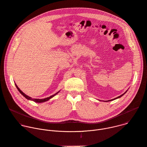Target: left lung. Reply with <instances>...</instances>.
Returning <instances> with one entry per match:
<instances>
[{"label": "left lung", "mask_w": 147, "mask_h": 147, "mask_svg": "<svg viewBox=\"0 0 147 147\" xmlns=\"http://www.w3.org/2000/svg\"><path fill=\"white\" fill-rule=\"evenodd\" d=\"M127 92V91H125V92H124V94H122V95H120V96H118V97H117V98H114V99H111V100H107V101H106V102H107V101H111V100H115V99H117V98H120V97H121V96H123V95H124V94H125V92Z\"/></svg>", "instance_id": "left-lung-1"}]
</instances>
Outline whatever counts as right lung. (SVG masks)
<instances>
[{
    "mask_svg": "<svg viewBox=\"0 0 147 147\" xmlns=\"http://www.w3.org/2000/svg\"><path fill=\"white\" fill-rule=\"evenodd\" d=\"M15 85H16V88H17V90H18V91L22 94L26 99H27L28 100H32V101H34V102H36V103H42V102H46V101H47V100H49L51 98H53L54 96H55L57 94H58L59 92V91H58L57 92H56V94H55L54 95H52V96H50L49 97H48V98H44V99H33V98H32L31 97H30V96H28V95H26L23 92H22V91H21L20 90V88L18 87V86L16 84H15Z\"/></svg>",
    "mask_w": 147,
    "mask_h": 147,
    "instance_id": "right-lung-1",
    "label": "right lung"
}]
</instances>
